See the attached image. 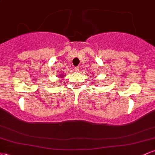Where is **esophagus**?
I'll use <instances>...</instances> for the list:
<instances>
[{"instance_id":"obj_1","label":"esophagus","mask_w":155,"mask_h":155,"mask_svg":"<svg viewBox=\"0 0 155 155\" xmlns=\"http://www.w3.org/2000/svg\"><path fill=\"white\" fill-rule=\"evenodd\" d=\"M75 71H79V70H80V68L79 67V66H76V67H75Z\"/></svg>"}]
</instances>
